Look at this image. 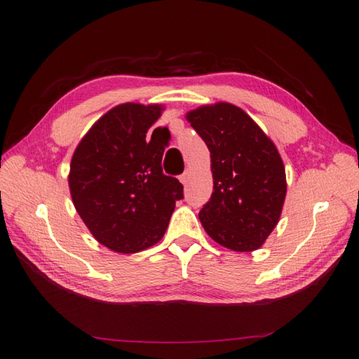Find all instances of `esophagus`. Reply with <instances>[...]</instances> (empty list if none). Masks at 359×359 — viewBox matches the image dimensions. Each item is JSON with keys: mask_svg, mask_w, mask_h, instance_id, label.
Returning a JSON list of instances; mask_svg holds the SVG:
<instances>
[{"mask_svg": "<svg viewBox=\"0 0 359 359\" xmlns=\"http://www.w3.org/2000/svg\"><path fill=\"white\" fill-rule=\"evenodd\" d=\"M189 178H190V170H186V172L182 173L181 177H180V181L182 182V184H187V182H189Z\"/></svg>", "mask_w": 359, "mask_h": 359, "instance_id": "esophagus-1", "label": "esophagus"}]
</instances>
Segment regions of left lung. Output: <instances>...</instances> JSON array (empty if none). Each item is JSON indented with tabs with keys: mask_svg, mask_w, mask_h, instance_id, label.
<instances>
[{
	"mask_svg": "<svg viewBox=\"0 0 359 359\" xmlns=\"http://www.w3.org/2000/svg\"><path fill=\"white\" fill-rule=\"evenodd\" d=\"M186 118L210 150L213 192L200 212L207 235L235 252L259 249L280 221L287 192L275 144L230 102L201 106Z\"/></svg>",
	"mask_w": 359,
	"mask_h": 359,
	"instance_id": "1",
	"label": "left lung"
}]
</instances>
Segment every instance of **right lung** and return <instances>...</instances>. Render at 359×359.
<instances>
[{
    "label": "right lung",
    "instance_id": "add662e5",
    "mask_svg": "<svg viewBox=\"0 0 359 359\" xmlns=\"http://www.w3.org/2000/svg\"><path fill=\"white\" fill-rule=\"evenodd\" d=\"M163 106L126 102L102 115L72 156V201L95 240L118 253H137L165 233L182 184L163 173L167 127L146 133Z\"/></svg>",
    "mask_w": 359,
    "mask_h": 359
}]
</instances>
